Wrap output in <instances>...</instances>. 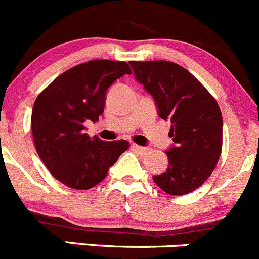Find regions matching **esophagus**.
Returning a JSON list of instances; mask_svg holds the SVG:
<instances>
[{
	"mask_svg": "<svg viewBox=\"0 0 259 259\" xmlns=\"http://www.w3.org/2000/svg\"><path fill=\"white\" fill-rule=\"evenodd\" d=\"M132 147L135 148V150L137 151V152H140V153H146V152H148V151H150V148H148V147H143V146L133 145Z\"/></svg>",
	"mask_w": 259,
	"mask_h": 259,
	"instance_id": "34e87169",
	"label": "esophagus"
}]
</instances>
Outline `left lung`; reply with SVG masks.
Here are the masks:
<instances>
[{"instance_id": "1", "label": "left lung", "mask_w": 259, "mask_h": 259, "mask_svg": "<svg viewBox=\"0 0 259 259\" xmlns=\"http://www.w3.org/2000/svg\"><path fill=\"white\" fill-rule=\"evenodd\" d=\"M135 79L152 96L160 118L170 119L172 146L167 170L152 176L170 195H185L211 175L222 152L219 106L200 81L179 64L166 60L130 61Z\"/></svg>"}]
</instances>
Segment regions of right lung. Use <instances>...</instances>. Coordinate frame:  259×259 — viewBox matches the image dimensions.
Returning a JSON list of instances; mask_svg holds the SVG:
<instances>
[{"label": "right lung", "mask_w": 259, "mask_h": 259, "mask_svg": "<svg viewBox=\"0 0 259 259\" xmlns=\"http://www.w3.org/2000/svg\"><path fill=\"white\" fill-rule=\"evenodd\" d=\"M131 74L124 61L91 60L59 75L32 107L35 147L51 175L64 185L87 190L101 183L128 148L126 140L89 137L85 122H98L108 89Z\"/></svg>", "instance_id": "right-lung-1"}]
</instances>
